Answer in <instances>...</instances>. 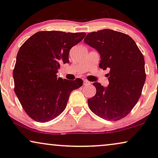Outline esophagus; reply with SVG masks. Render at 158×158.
<instances>
[{
  "mask_svg": "<svg viewBox=\"0 0 158 158\" xmlns=\"http://www.w3.org/2000/svg\"><path fill=\"white\" fill-rule=\"evenodd\" d=\"M83 84H84V85H91V82H89V81H87V80H84V81H83Z\"/></svg>",
  "mask_w": 158,
  "mask_h": 158,
  "instance_id": "1",
  "label": "esophagus"
}]
</instances>
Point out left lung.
Returning a JSON list of instances; mask_svg holds the SVG:
<instances>
[{
  "label": "left lung",
  "instance_id": "obj_1",
  "mask_svg": "<svg viewBox=\"0 0 158 158\" xmlns=\"http://www.w3.org/2000/svg\"><path fill=\"white\" fill-rule=\"evenodd\" d=\"M84 41L100 53L99 67L109 70L107 87L93 83L96 94L87 101L89 108L107 120L124 118L137 103L146 80L142 53L132 38L112 30L89 33Z\"/></svg>",
  "mask_w": 158,
  "mask_h": 158
}]
</instances>
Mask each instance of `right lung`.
<instances>
[{
    "label": "right lung",
    "mask_w": 158,
    "mask_h": 158,
    "mask_svg": "<svg viewBox=\"0 0 158 158\" xmlns=\"http://www.w3.org/2000/svg\"><path fill=\"white\" fill-rule=\"evenodd\" d=\"M85 33L39 31L19 48L13 70L15 92L22 106L33 120L55 119L66 107L70 94L81 87V79L57 78L61 64L69 63L70 49Z\"/></svg>",
    "instance_id": "obj_1"
}]
</instances>
